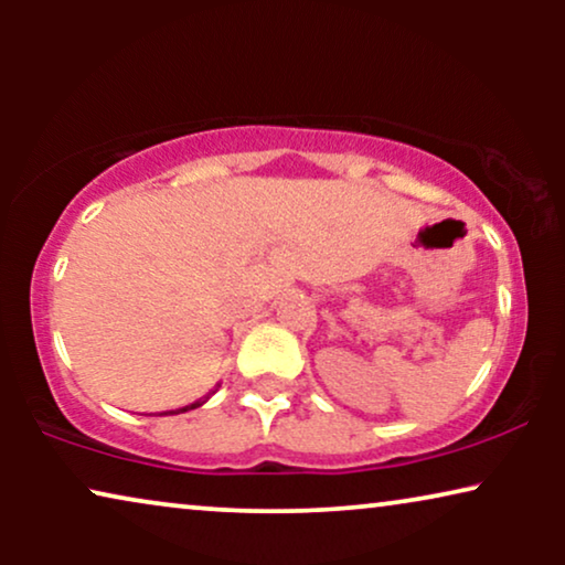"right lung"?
Returning a JSON list of instances; mask_svg holds the SVG:
<instances>
[{
    "instance_id": "right-lung-1",
    "label": "right lung",
    "mask_w": 565,
    "mask_h": 565,
    "mask_svg": "<svg viewBox=\"0 0 565 565\" xmlns=\"http://www.w3.org/2000/svg\"><path fill=\"white\" fill-rule=\"evenodd\" d=\"M205 401H207V396H205V398H200V401H195V404H190V406H182V408H174V412H164V414H184V412H192V408L203 406Z\"/></svg>"
}]
</instances>
